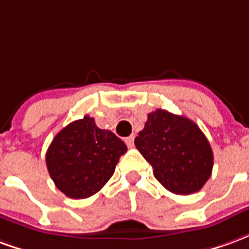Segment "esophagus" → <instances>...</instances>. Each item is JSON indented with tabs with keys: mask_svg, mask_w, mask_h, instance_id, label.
<instances>
[{
	"mask_svg": "<svg viewBox=\"0 0 249 249\" xmlns=\"http://www.w3.org/2000/svg\"><path fill=\"white\" fill-rule=\"evenodd\" d=\"M125 144L128 145V148H132V146L135 145V136L126 137V139H125Z\"/></svg>",
	"mask_w": 249,
	"mask_h": 249,
	"instance_id": "34e87169",
	"label": "esophagus"
}]
</instances>
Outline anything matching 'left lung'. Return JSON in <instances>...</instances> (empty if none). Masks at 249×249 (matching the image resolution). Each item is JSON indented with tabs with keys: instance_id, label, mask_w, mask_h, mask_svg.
Here are the masks:
<instances>
[{
	"instance_id": "1",
	"label": "left lung",
	"mask_w": 249,
	"mask_h": 249,
	"mask_svg": "<svg viewBox=\"0 0 249 249\" xmlns=\"http://www.w3.org/2000/svg\"><path fill=\"white\" fill-rule=\"evenodd\" d=\"M135 145L162 187L176 195L198 192L212 173L213 153L197 125L184 116L156 109L148 114Z\"/></svg>"
}]
</instances>
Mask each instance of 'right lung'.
Wrapping results in <instances>:
<instances>
[{
	"mask_svg": "<svg viewBox=\"0 0 249 249\" xmlns=\"http://www.w3.org/2000/svg\"><path fill=\"white\" fill-rule=\"evenodd\" d=\"M126 149L124 141L85 116L57 133L46 152V167L64 195L87 198L108 183Z\"/></svg>",
	"mask_w": 249,
	"mask_h": 249,
	"instance_id": "1",
	"label": "right lung"
}]
</instances>
